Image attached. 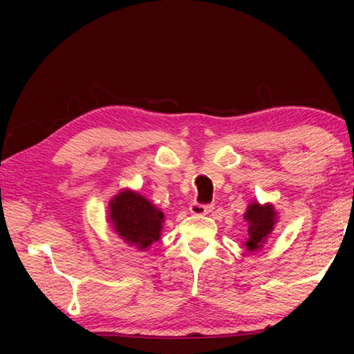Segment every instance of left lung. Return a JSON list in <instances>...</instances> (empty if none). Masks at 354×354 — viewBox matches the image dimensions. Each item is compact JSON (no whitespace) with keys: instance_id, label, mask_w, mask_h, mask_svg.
<instances>
[{"instance_id":"left-lung-1","label":"left lung","mask_w":354,"mask_h":354,"mask_svg":"<svg viewBox=\"0 0 354 354\" xmlns=\"http://www.w3.org/2000/svg\"><path fill=\"white\" fill-rule=\"evenodd\" d=\"M108 223L124 243L145 251L161 238L165 213L141 193L124 188L108 203Z\"/></svg>"}]
</instances>
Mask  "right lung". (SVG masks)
I'll use <instances>...</instances> for the list:
<instances>
[{"instance_id": "add662e5", "label": "right lung", "mask_w": 354, "mask_h": 354, "mask_svg": "<svg viewBox=\"0 0 354 354\" xmlns=\"http://www.w3.org/2000/svg\"><path fill=\"white\" fill-rule=\"evenodd\" d=\"M245 221L248 223V239L245 246L248 251L261 250L268 241V236L273 233L278 223V211L271 203L253 201L248 205L245 213Z\"/></svg>"}]
</instances>
